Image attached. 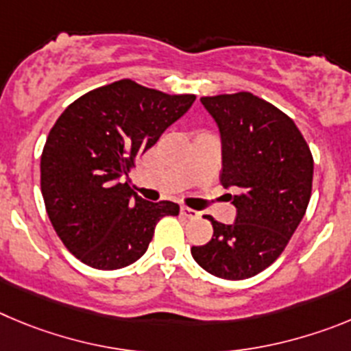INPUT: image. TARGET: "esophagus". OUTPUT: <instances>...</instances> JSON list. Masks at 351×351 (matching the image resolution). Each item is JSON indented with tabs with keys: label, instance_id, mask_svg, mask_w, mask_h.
Returning a JSON list of instances; mask_svg holds the SVG:
<instances>
[{
	"label": "esophagus",
	"instance_id": "obj_1",
	"mask_svg": "<svg viewBox=\"0 0 351 351\" xmlns=\"http://www.w3.org/2000/svg\"><path fill=\"white\" fill-rule=\"evenodd\" d=\"M180 213H182L183 217H187V219H197L199 217V211L192 210V208H187V206L180 208Z\"/></svg>",
	"mask_w": 351,
	"mask_h": 351
}]
</instances>
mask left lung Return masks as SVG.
Masks as SVG:
<instances>
[{
	"instance_id": "obj_1",
	"label": "left lung",
	"mask_w": 351,
	"mask_h": 351,
	"mask_svg": "<svg viewBox=\"0 0 351 351\" xmlns=\"http://www.w3.org/2000/svg\"><path fill=\"white\" fill-rule=\"evenodd\" d=\"M222 141L220 182L236 206L234 223L206 217L213 236L192 246L199 266L223 280H245L285 250L308 208L313 157L298 125L250 93L201 97Z\"/></svg>"
}]
</instances>
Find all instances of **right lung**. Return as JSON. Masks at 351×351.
Here are the masks:
<instances>
[{
    "label": "right lung",
    "instance_id": "1",
    "mask_svg": "<svg viewBox=\"0 0 351 351\" xmlns=\"http://www.w3.org/2000/svg\"><path fill=\"white\" fill-rule=\"evenodd\" d=\"M194 101L125 78L78 97L50 129L40 164L43 201L61 241L84 264L129 266L164 215H178L176 203L145 201L122 178Z\"/></svg>",
    "mask_w": 351,
    "mask_h": 351
}]
</instances>
